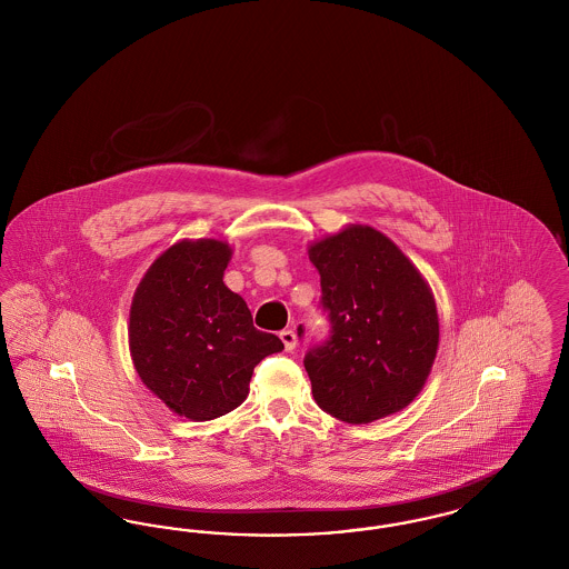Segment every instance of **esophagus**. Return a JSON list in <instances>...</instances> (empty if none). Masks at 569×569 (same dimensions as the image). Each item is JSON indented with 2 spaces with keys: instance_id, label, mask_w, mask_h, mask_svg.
<instances>
[{
  "instance_id": "esophagus-1",
  "label": "esophagus",
  "mask_w": 569,
  "mask_h": 569,
  "mask_svg": "<svg viewBox=\"0 0 569 569\" xmlns=\"http://www.w3.org/2000/svg\"><path fill=\"white\" fill-rule=\"evenodd\" d=\"M279 339L283 341V348H286L288 352L297 348V332H295L292 328H286V330H281V332H279Z\"/></svg>"
}]
</instances>
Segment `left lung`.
Returning <instances> with one entry per match:
<instances>
[{
	"mask_svg": "<svg viewBox=\"0 0 569 569\" xmlns=\"http://www.w3.org/2000/svg\"><path fill=\"white\" fill-rule=\"evenodd\" d=\"M309 260L320 272V309L330 325L302 360L316 403L350 425L409 406L431 373L439 343L433 295L422 274L369 226L311 244Z\"/></svg>",
	"mask_w": 569,
	"mask_h": 569,
	"instance_id": "obj_1",
	"label": "left lung"
}]
</instances>
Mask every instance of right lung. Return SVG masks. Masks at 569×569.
<instances>
[{"instance_id":"obj_1","label":"right lung","mask_w":569,"mask_h":569,"mask_svg":"<svg viewBox=\"0 0 569 569\" xmlns=\"http://www.w3.org/2000/svg\"><path fill=\"white\" fill-rule=\"evenodd\" d=\"M230 253L213 239L172 244L142 277L130 311L138 376L172 411L198 422L241 406L253 367L283 350L226 288Z\"/></svg>"}]
</instances>
